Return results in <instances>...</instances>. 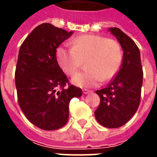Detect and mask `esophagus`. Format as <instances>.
Listing matches in <instances>:
<instances>
[{"mask_svg": "<svg viewBox=\"0 0 157 157\" xmlns=\"http://www.w3.org/2000/svg\"><path fill=\"white\" fill-rule=\"evenodd\" d=\"M90 92H92L91 90H87V89H83V93L84 94H88Z\"/></svg>", "mask_w": 157, "mask_h": 157, "instance_id": "obj_1", "label": "esophagus"}]
</instances>
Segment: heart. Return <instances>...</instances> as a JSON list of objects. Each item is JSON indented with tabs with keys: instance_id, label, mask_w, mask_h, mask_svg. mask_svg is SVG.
<instances>
[{
	"instance_id": "b5f03b06",
	"label": "heart",
	"mask_w": 157,
	"mask_h": 157,
	"mask_svg": "<svg viewBox=\"0 0 157 157\" xmlns=\"http://www.w3.org/2000/svg\"><path fill=\"white\" fill-rule=\"evenodd\" d=\"M57 59L62 70L73 75L83 61L87 60L89 69L74 75L71 82L80 87H92L113 78L123 61L120 44L113 39L99 35H82L72 41V47L59 46L56 50Z\"/></svg>"
}]
</instances>
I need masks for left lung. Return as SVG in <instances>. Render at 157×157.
Returning a JSON list of instances; mask_svg holds the SVG:
<instances>
[{"label": "left lung", "mask_w": 157, "mask_h": 157, "mask_svg": "<svg viewBox=\"0 0 157 157\" xmlns=\"http://www.w3.org/2000/svg\"><path fill=\"white\" fill-rule=\"evenodd\" d=\"M109 31L121 45L123 61L109 85L96 92L100 97V104L94 113L100 124L113 128L125 124L137 111L140 102L143 71L140 49L135 42L118 28H110Z\"/></svg>", "instance_id": "left-lung-1"}]
</instances>
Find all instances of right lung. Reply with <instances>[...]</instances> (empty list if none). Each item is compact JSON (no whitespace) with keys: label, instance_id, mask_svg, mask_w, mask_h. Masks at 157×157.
Listing matches in <instances>:
<instances>
[{"label":"right lung","instance_id":"add662e5","mask_svg":"<svg viewBox=\"0 0 157 157\" xmlns=\"http://www.w3.org/2000/svg\"><path fill=\"white\" fill-rule=\"evenodd\" d=\"M72 33L42 23L19 49L15 72L19 106L33 124L44 130L63 127L68 121L70 101L82 94V89L69 84L56 59V49Z\"/></svg>","mask_w":157,"mask_h":157}]
</instances>
